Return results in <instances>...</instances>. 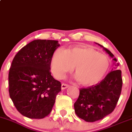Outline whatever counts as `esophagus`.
<instances>
[{"label": "esophagus", "mask_w": 132, "mask_h": 132, "mask_svg": "<svg viewBox=\"0 0 132 132\" xmlns=\"http://www.w3.org/2000/svg\"><path fill=\"white\" fill-rule=\"evenodd\" d=\"M69 87V85H67V84H62V86H61V88H62V90H64V89H65V88H67Z\"/></svg>", "instance_id": "obj_1"}]
</instances>
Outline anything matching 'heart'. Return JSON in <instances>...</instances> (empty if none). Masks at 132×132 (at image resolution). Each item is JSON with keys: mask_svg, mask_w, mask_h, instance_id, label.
<instances>
[{"mask_svg": "<svg viewBox=\"0 0 132 132\" xmlns=\"http://www.w3.org/2000/svg\"><path fill=\"white\" fill-rule=\"evenodd\" d=\"M75 66V78L84 85L97 84L106 75L110 67L109 58L90 47H76L65 50L58 48L51 60L55 77H64Z\"/></svg>", "mask_w": 132, "mask_h": 132, "instance_id": "b5f03b06", "label": "heart"}]
</instances>
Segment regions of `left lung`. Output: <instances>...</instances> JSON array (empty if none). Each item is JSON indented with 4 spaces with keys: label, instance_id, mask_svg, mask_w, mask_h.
Returning <instances> with one entry per match:
<instances>
[{
    "label": "left lung",
    "instance_id": "8db88e82",
    "mask_svg": "<svg viewBox=\"0 0 132 132\" xmlns=\"http://www.w3.org/2000/svg\"><path fill=\"white\" fill-rule=\"evenodd\" d=\"M98 44L114 61L115 67L105 78L95 85L80 89L79 97L74 103L76 115L86 122H94L112 113L118 101L122 87V71L112 52Z\"/></svg>",
    "mask_w": 132,
    "mask_h": 132
}]
</instances>
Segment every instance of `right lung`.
Returning <instances> with one entry per match:
<instances>
[{
	"mask_svg": "<svg viewBox=\"0 0 132 132\" xmlns=\"http://www.w3.org/2000/svg\"><path fill=\"white\" fill-rule=\"evenodd\" d=\"M59 41L35 40L19 51L9 73V95L17 110L29 118L50 113L61 84L51 75L50 64Z\"/></svg>",
	"mask_w": 132,
	"mask_h": 132,
	"instance_id": "1",
	"label": "right lung"
}]
</instances>
